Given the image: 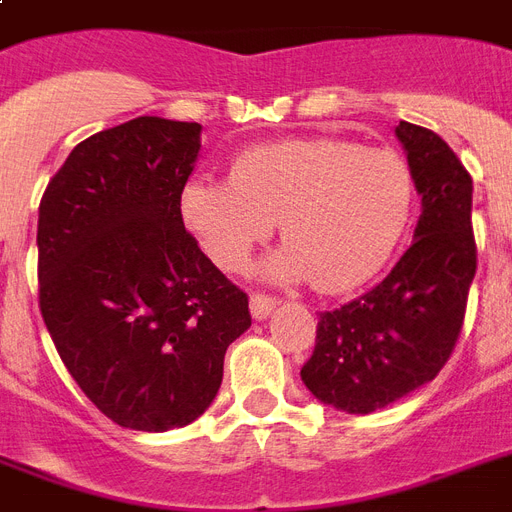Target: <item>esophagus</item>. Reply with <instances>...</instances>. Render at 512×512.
Instances as JSON below:
<instances>
[{
  "instance_id": "34e87169",
  "label": "esophagus",
  "mask_w": 512,
  "mask_h": 512,
  "mask_svg": "<svg viewBox=\"0 0 512 512\" xmlns=\"http://www.w3.org/2000/svg\"><path fill=\"white\" fill-rule=\"evenodd\" d=\"M273 308H276V297L263 295V292H255V295L249 297V311H252V319L255 321L268 319Z\"/></svg>"
}]
</instances>
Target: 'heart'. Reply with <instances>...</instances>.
<instances>
[{
    "instance_id": "obj_1",
    "label": "heart",
    "mask_w": 512,
    "mask_h": 512,
    "mask_svg": "<svg viewBox=\"0 0 512 512\" xmlns=\"http://www.w3.org/2000/svg\"><path fill=\"white\" fill-rule=\"evenodd\" d=\"M414 207L409 164L393 151H366L335 138L284 140L249 148L231 180H191L180 212L223 271H241L281 223L287 241L263 263L279 284L324 295L361 287L385 268Z\"/></svg>"
}]
</instances>
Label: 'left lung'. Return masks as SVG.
Segmentation results:
<instances>
[{
    "label": "left lung",
    "instance_id": "left-lung-1",
    "mask_svg": "<svg viewBox=\"0 0 512 512\" xmlns=\"http://www.w3.org/2000/svg\"><path fill=\"white\" fill-rule=\"evenodd\" d=\"M396 138L422 196L412 247L377 287L321 313L300 369L321 404L348 414L377 412L441 372L476 276L473 177L436 132L401 122Z\"/></svg>",
    "mask_w": 512,
    "mask_h": 512
}]
</instances>
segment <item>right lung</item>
Listing matches in <instances>:
<instances>
[{
    "instance_id": "obj_1",
    "label": "right lung",
    "mask_w": 512,
    "mask_h": 512,
    "mask_svg": "<svg viewBox=\"0 0 512 512\" xmlns=\"http://www.w3.org/2000/svg\"><path fill=\"white\" fill-rule=\"evenodd\" d=\"M201 124L138 116L82 140L39 204V308L108 420L164 433L204 414L249 300L185 231Z\"/></svg>"
}]
</instances>
